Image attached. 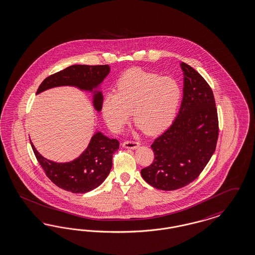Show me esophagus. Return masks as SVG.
<instances>
[{"mask_svg": "<svg viewBox=\"0 0 255 255\" xmlns=\"http://www.w3.org/2000/svg\"><path fill=\"white\" fill-rule=\"evenodd\" d=\"M140 145L139 142L136 141H125L123 143V146L126 148H131V149H135Z\"/></svg>", "mask_w": 255, "mask_h": 255, "instance_id": "obj_1", "label": "esophagus"}]
</instances>
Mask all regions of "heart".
I'll return each instance as SVG.
<instances>
[{"mask_svg": "<svg viewBox=\"0 0 255 255\" xmlns=\"http://www.w3.org/2000/svg\"><path fill=\"white\" fill-rule=\"evenodd\" d=\"M182 90L172 77H162L140 68L126 71L117 82L116 92L103 99V115L113 131L133 121L147 134L160 132L173 121L181 102Z\"/></svg>", "mask_w": 255, "mask_h": 255, "instance_id": "obj_1", "label": "heart"}]
</instances>
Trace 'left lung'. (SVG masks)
I'll return each instance as SVG.
<instances>
[{
  "instance_id": "left-lung-1",
  "label": "left lung",
  "mask_w": 255,
  "mask_h": 255,
  "mask_svg": "<svg viewBox=\"0 0 255 255\" xmlns=\"http://www.w3.org/2000/svg\"><path fill=\"white\" fill-rule=\"evenodd\" d=\"M181 68L184 91L177 117L154 140V160L141 170L146 183L162 190L184 188L198 177L218 139V116L211 87L186 63H181Z\"/></svg>"
}]
</instances>
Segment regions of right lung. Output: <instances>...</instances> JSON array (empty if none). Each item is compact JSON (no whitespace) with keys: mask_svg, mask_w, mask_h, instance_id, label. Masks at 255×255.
Returning a JSON list of instances; mask_svg holds the SVG:
<instances>
[{"mask_svg":"<svg viewBox=\"0 0 255 255\" xmlns=\"http://www.w3.org/2000/svg\"><path fill=\"white\" fill-rule=\"evenodd\" d=\"M109 65L87 66L74 65L45 78L36 94L56 87L70 86L81 90L94 91L93 106L99 112L102 110L103 94L96 89L109 75ZM30 144L39 164L46 176L57 187L72 193H86L100 185L108 177L112 167V156L119 149V142L103 133H95L86 150L75 160L67 163H56L41 155Z\"/></svg>","mask_w":255,"mask_h":255,"instance_id":"add662e5","label":"right lung"}]
</instances>
